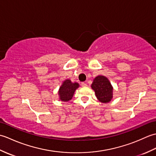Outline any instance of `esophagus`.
Returning <instances> with one entry per match:
<instances>
[{"label":"esophagus","instance_id":"obj_1","mask_svg":"<svg viewBox=\"0 0 156 156\" xmlns=\"http://www.w3.org/2000/svg\"><path fill=\"white\" fill-rule=\"evenodd\" d=\"M81 86L82 87H87V84L85 83V82H82Z\"/></svg>","mask_w":156,"mask_h":156}]
</instances>
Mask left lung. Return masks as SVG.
<instances>
[{
  "label": "left lung",
  "instance_id": "1",
  "mask_svg": "<svg viewBox=\"0 0 156 156\" xmlns=\"http://www.w3.org/2000/svg\"><path fill=\"white\" fill-rule=\"evenodd\" d=\"M98 100L102 103H108L113 96V87L108 79L105 76L98 75L95 77L91 84Z\"/></svg>",
  "mask_w": 156,
  "mask_h": 156
}]
</instances>
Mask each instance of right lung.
<instances>
[{
  "label": "right lung",
  "instance_id": "right-lung-1",
  "mask_svg": "<svg viewBox=\"0 0 156 156\" xmlns=\"http://www.w3.org/2000/svg\"><path fill=\"white\" fill-rule=\"evenodd\" d=\"M80 85L77 82H72L69 79H66L62 82L58 90L59 100L62 102H68L73 97L76 89Z\"/></svg>",
  "mask_w": 156,
  "mask_h": 156
}]
</instances>
